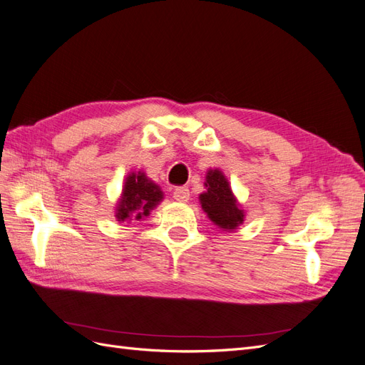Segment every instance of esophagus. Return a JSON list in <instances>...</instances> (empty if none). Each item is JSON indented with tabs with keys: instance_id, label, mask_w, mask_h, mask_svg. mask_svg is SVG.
I'll list each match as a JSON object with an SVG mask.
<instances>
[{
	"instance_id": "34e87169",
	"label": "esophagus",
	"mask_w": 365,
	"mask_h": 365,
	"mask_svg": "<svg viewBox=\"0 0 365 365\" xmlns=\"http://www.w3.org/2000/svg\"><path fill=\"white\" fill-rule=\"evenodd\" d=\"M173 200L178 202H187L190 200V192L187 187H176L173 190Z\"/></svg>"
}]
</instances>
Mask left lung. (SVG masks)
Wrapping results in <instances>:
<instances>
[{"mask_svg":"<svg viewBox=\"0 0 365 365\" xmlns=\"http://www.w3.org/2000/svg\"><path fill=\"white\" fill-rule=\"evenodd\" d=\"M205 192L200 195V202L207 217L224 231H235L244 224L245 210L237 201L227 176L220 169H208L205 175Z\"/></svg>","mask_w":365,"mask_h":365,"instance_id":"1","label":"left lung"}]
</instances>
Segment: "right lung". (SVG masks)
I'll return each mask as SVG.
<instances>
[{
	"label": "right lung",
	"mask_w": 365,
	"mask_h": 365,
	"mask_svg": "<svg viewBox=\"0 0 365 365\" xmlns=\"http://www.w3.org/2000/svg\"><path fill=\"white\" fill-rule=\"evenodd\" d=\"M163 200L164 193L161 187L148 178L145 172H130L126 176L123 190L114 208L115 219L126 224L145 219Z\"/></svg>",
	"instance_id": "right-lung-1"
}]
</instances>
